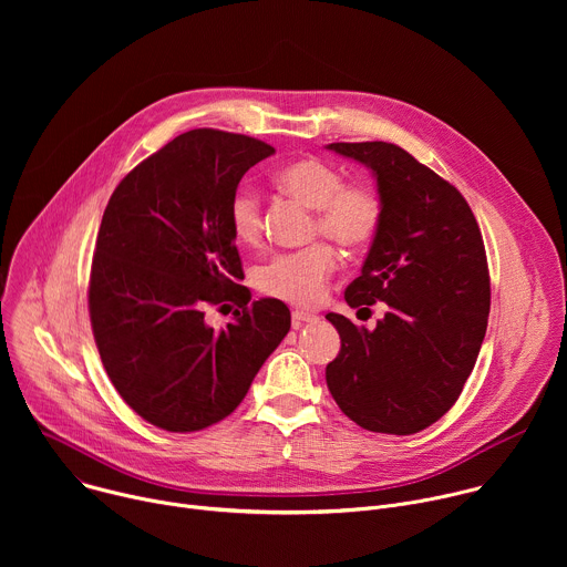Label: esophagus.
<instances>
[{"label":"esophagus","instance_id":"esophagus-1","mask_svg":"<svg viewBox=\"0 0 567 567\" xmlns=\"http://www.w3.org/2000/svg\"><path fill=\"white\" fill-rule=\"evenodd\" d=\"M291 318H293V326H302V322H316L318 316L313 311H305V309H293L291 311Z\"/></svg>","mask_w":567,"mask_h":567}]
</instances>
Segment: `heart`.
<instances>
[{
	"instance_id": "heart-1",
	"label": "heart",
	"mask_w": 567,
	"mask_h": 567,
	"mask_svg": "<svg viewBox=\"0 0 567 567\" xmlns=\"http://www.w3.org/2000/svg\"><path fill=\"white\" fill-rule=\"evenodd\" d=\"M276 184L282 193L316 210L313 233L337 241L343 249H361L374 237L381 221V202L370 186L343 184L341 173L326 161L307 156L278 168ZM228 221L235 239L256 245L262 233L258 195L239 186L228 202ZM334 254L326 245L280 254L260 267L256 282L267 296L316 305L326 293V280L334 271Z\"/></svg>"
}]
</instances>
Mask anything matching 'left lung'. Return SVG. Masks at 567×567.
<instances>
[{
  "instance_id": "8db88e82",
  "label": "left lung",
  "mask_w": 567,
  "mask_h": 567,
  "mask_svg": "<svg viewBox=\"0 0 567 567\" xmlns=\"http://www.w3.org/2000/svg\"><path fill=\"white\" fill-rule=\"evenodd\" d=\"M377 179L381 221L350 307L385 302L377 328L341 313V352L328 363L339 409L365 431L413 435L457 401L487 332L489 269L477 221L455 186L403 147L383 141L330 143Z\"/></svg>"
}]
</instances>
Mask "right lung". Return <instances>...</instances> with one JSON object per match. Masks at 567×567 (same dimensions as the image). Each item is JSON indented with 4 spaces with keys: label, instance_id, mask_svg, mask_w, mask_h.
<instances>
[{
    "label": "right lung",
    "instance_id": "obj_1",
    "mask_svg": "<svg viewBox=\"0 0 567 567\" xmlns=\"http://www.w3.org/2000/svg\"><path fill=\"white\" fill-rule=\"evenodd\" d=\"M276 150L258 138L190 130L147 156L105 208L90 278L101 361L145 422L193 433L228 417L291 328L276 298L251 300L228 202ZM238 305L210 329V303Z\"/></svg>",
    "mask_w": 567,
    "mask_h": 567
}]
</instances>
